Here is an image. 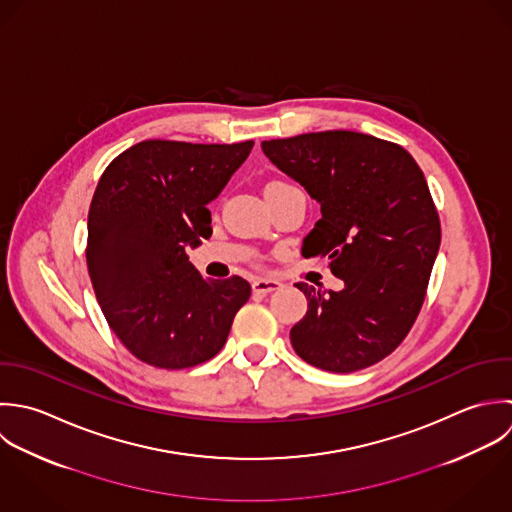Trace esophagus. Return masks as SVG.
Segmentation results:
<instances>
[{"instance_id": "34e87169", "label": "esophagus", "mask_w": 512, "mask_h": 512, "mask_svg": "<svg viewBox=\"0 0 512 512\" xmlns=\"http://www.w3.org/2000/svg\"><path fill=\"white\" fill-rule=\"evenodd\" d=\"M280 282L278 280H270V278H256L254 282H252V290L256 292V294H270V292H276V290H280Z\"/></svg>"}]
</instances>
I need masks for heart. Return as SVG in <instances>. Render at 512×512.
I'll list each match as a JSON object with an SVG mask.
<instances>
[{
    "mask_svg": "<svg viewBox=\"0 0 512 512\" xmlns=\"http://www.w3.org/2000/svg\"><path fill=\"white\" fill-rule=\"evenodd\" d=\"M268 186H274V188H296V186H292L288 182H282V180H272Z\"/></svg>",
    "mask_w": 512,
    "mask_h": 512,
    "instance_id": "heart-1",
    "label": "heart"
}]
</instances>
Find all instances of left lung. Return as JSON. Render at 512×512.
<instances>
[{
    "instance_id": "left-lung-1",
    "label": "left lung",
    "mask_w": 512,
    "mask_h": 512,
    "mask_svg": "<svg viewBox=\"0 0 512 512\" xmlns=\"http://www.w3.org/2000/svg\"><path fill=\"white\" fill-rule=\"evenodd\" d=\"M264 155L320 202L302 254L326 256L343 290L298 282L306 316L290 330L314 367L351 373L387 357L409 334L441 244L427 180L399 145L355 131L262 143Z\"/></svg>"
}]
</instances>
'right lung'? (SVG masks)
<instances>
[{
	"instance_id": "right-lung-1",
	"label": "right lung",
	"mask_w": 512,
	"mask_h": 512,
	"mask_svg": "<svg viewBox=\"0 0 512 512\" xmlns=\"http://www.w3.org/2000/svg\"><path fill=\"white\" fill-rule=\"evenodd\" d=\"M254 141H143L99 178L87 220V268L115 336L141 361L184 369L214 357L250 284L204 278L186 248L210 238L206 208L248 159Z\"/></svg>"
}]
</instances>
